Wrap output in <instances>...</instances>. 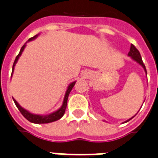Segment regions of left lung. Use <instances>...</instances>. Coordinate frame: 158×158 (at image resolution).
I'll use <instances>...</instances> for the list:
<instances>
[{
    "label": "left lung",
    "instance_id": "1",
    "mask_svg": "<svg viewBox=\"0 0 158 158\" xmlns=\"http://www.w3.org/2000/svg\"><path fill=\"white\" fill-rule=\"evenodd\" d=\"M127 56L128 57H130L131 59H133V60H135L136 63H138L139 65H141L142 68L144 69V70H145V75H146V77H147V72H146V69H145V64H144V63H143V61H142V59H141V56H140V53H139V52L138 51V49L135 48V46L131 45L130 47V51H129V52H128V54H127ZM134 116V117H135ZM132 117V118H133ZM132 118H130V119H128V120L125 121L124 123H127V122H128V121H130Z\"/></svg>",
    "mask_w": 158,
    "mask_h": 158
}]
</instances>
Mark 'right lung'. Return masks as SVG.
Returning <instances> with one entry per match:
<instances>
[{
  "label": "right lung",
  "mask_w": 158,
  "mask_h": 158,
  "mask_svg": "<svg viewBox=\"0 0 158 158\" xmlns=\"http://www.w3.org/2000/svg\"><path fill=\"white\" fill-rule=\"evenodd\" d=\"M39 34L35 35V36L33 37L30 38L29 40H28L27 42L29 41H31L35 40V38L37 37ZM26 42V43H27ZM26 43H24V45L20 49V52L18 54V56L16 57V59L14 60V63H13V71H12V76H13V70H14V67L16 65L17 62H18V60L19 59V57L22 54V52H23V50L25 48V47H26ZM76 82L77 81H72L71 83L69 84L68 86V88H67V90L65 92V94H64V101L63 104H62V106L61 107L59 108V110H57L56 111H53V112L50 113V114H48V115H37V114H33V113H31L30 111H28L27 110L23 109L22 106H20L19 103L17 102L15 99H13V101L15 103V105L18 107V109L19 110V111L21 112V114L23 115V117H25L26 119H27L29 122H31V123H37V124H41V123H52V122H55V121L59 120L60 119L61 117H63L64 114L65 112V109H66V106H67V100H68V97H69V94H70V91H71V89L73 88V87L76 84Z\"/></svg>",
  "instance_id": "obj_1"
}]
</instances>
